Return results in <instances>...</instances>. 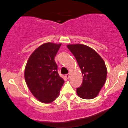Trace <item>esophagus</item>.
Wrapping results in <instances>:
<instances>
[{
    "mask_svg": "<svg viewBox=\"0 0 128 128\" xmlns=\"http://www.w3.org/2000/svg\"><path fill=\"white\" fill-rule=\"evenodd\" d=\"M66 78H67V79H69V78H70V74H66Z\"/></svg>",
    "mask_w": 128,
    "mask_h": 128,
    "instance_id": "34e87169",
    "label": "esophagus"
}]
</instances>
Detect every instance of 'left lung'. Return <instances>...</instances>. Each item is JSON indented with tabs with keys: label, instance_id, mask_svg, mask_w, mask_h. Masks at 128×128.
<instances>
[{
	"label": "left lung",
	"instance_id": "8db88e82",
	"mask_svg": "<svg viewBox=\"0 0 128 128\" xmlns=\"http://www.w3.org/2000/svg\"><path fill=\"white\" fill-rule=\"evenodd\" d=\"M67 46L75 57L83 74L82 84L76 88L77 94L82 99H94L106 81L105 62L94 50L87 46L75 44Z\"/></svg>",
	"mask_w": 128,
	"mask_h": 128
}]
</instances>
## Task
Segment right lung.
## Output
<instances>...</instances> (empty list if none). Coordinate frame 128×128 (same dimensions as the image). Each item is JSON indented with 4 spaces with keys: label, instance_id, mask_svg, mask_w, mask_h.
<instances>
[{
    "label": "right lung",
    "instance_id": "1",
    "mask_svg": "<svg viewBox=\"0 0 128 128\" xmlns=\"http://www.w3.org/2000/svg\"><path fill=\"white\" fill-rule=\"evenodd\" d=\"M61 44L46 42L34 51L28 60L24 79L35 98L44 104L59 96L64 80L58 73L55 58Z\"/></svg>",
    "mask_w": 128,
    "mask_h": 128
}]
</instances>
